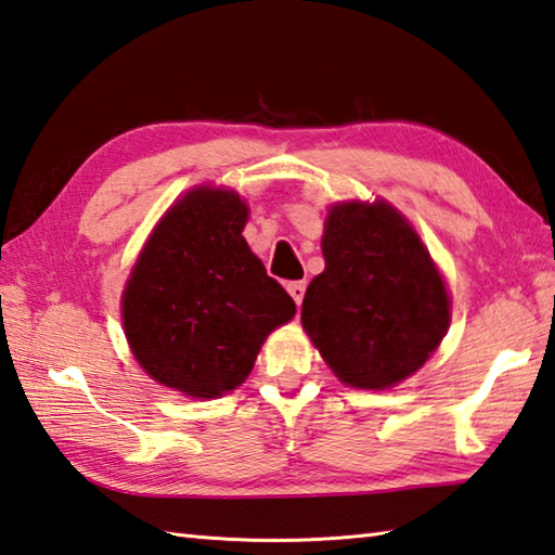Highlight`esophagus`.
I'll list each match as a JSON object with an SVG mask.
<instances>
[{"label": "esophagus", "mask_w": 555, "mask_h": 555, "mask_svg": "<svg viewBox=\"0 0 555 555\" xmlns=\"http://www.w3.org/2000/svg\"><path fill=\"white\" fill-rule=\"evenodd\" d=\"M287 292H289V297L295 299V305L299 307V305H301V299H305L307 282H305V280H295V282H289V285H287Z\"/></svg>", "instance_id": "1"}]
</instances>
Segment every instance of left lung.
I'll return each instance as SVG.
<instances>
[{"mask_svg": "<svg viewBox=\"0 0 555 555\" xmlns=\"http://www.w3.org/2000/svg\"><path fill=\"white\" fill-rule=\"evenodd\" d=\"M321 248L301 323L338 379L386 389L421 370L447 333L449 297L405 219L384 203L338 205Z\"/></svg>", "mask_w": 555, "mask_h": 555, "instance_id": "obj_1", "label": "left lung"}]
</instances>
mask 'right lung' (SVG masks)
<instances>
[{"mask_svg":"<svg viewBox=\"0 0 555 555\" xmlns=\"http://www.w3.org/2000/svg\"><path fill=\"white\" fill-rule=\"evenodd\" d=\"M244 224L236 193L197 188L154 229L125 287L134 358L193 399L236 389L268 333L295 317V301L246 246Z\"/></svg>","mask_w":555,"mask_h":555,"instance_id":"right-lung-1","label":"right lung"}]
</instances>
